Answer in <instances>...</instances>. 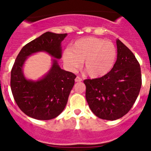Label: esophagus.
<instances>
[{
	"mask_svg": "<svg viewBox=\"0 0 151 151\" xmlns=\"http://www.w3.org/2000/svg\"><path fill=\"white\" fill-rule=\"evenodd\" d=\"M82 81V79H81V77H76V79H75L76 82H79V81Z\"/></svg>",
	"mask_w": 151,
	"mask_h": 151,
	"instance_id": "obj_1",
	"label": "esophagus"
}]
</instances>
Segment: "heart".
<instances>
[{
	"instance_id": "b5f03b06",
	"label": "heart",
	"mask_w": 151,
	"mask_h": 151,
	"mask_svg": "<svg viewBox=\"0 0 151 151\" xmlns=\"http://www.w3.org/2000/svg\"><path fill=\"white\" fill-rule=\"evenodd\" d=\"M67 68L74 71L84 61V70L90 77L98 78L108 74L117 58L116 48L111 42L101 38L87 37L75 41L63 52Z\"/></svg>"
}]
</instances>
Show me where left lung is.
Wrapping results in <instances>:
<instances>
[{"label": "left lung", "mask_w": 151, "mask_h": 151, "mask_svg": "<svg viewBox=\"0 0 151 151\" xmlns=\"http://www.w3.org/2000/svg\"><path fill=\"white\" fill-rule=\"evenodd\" d=\"M117 60L106 75L85 79L86 99L96 116L114 121L126 115L136 101L142 80L140 65L132 52L116 40Z\"/></svg>", "instance_id": "obj_1"}]
</instances>
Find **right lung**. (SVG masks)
<instances>
[{"label":"right lung","mask_w":151,"mask_h":151,"mask_svg":"<svg viewBox=\"0 0 151 151\" xmlns=\"http://www.w3.org/2000/svg\"><path fill=\"white\" fill-rule=\"evenodd\" d=\"M67 35L46 32L22 48L13 66L10 87L20 110L37 120H50L63 111L76 75L62 70L58 60L62 58L61 42ZM39 51H45L56 59L49 72L41 79L32 81L26 79L22 67L27 58Z\"/></svg>","instance_id":"obj_1"}]
</instances>
